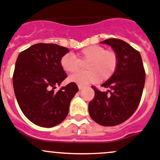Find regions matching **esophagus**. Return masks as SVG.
I'll use <instances>...</instances> for the list:
<instances>
[{
    "mask_svg": "<svg viewBox=\"0 0 160 160\" xmlns=\"http://www.w3.org/2000/svg\"><path fill=\"white\" fill-rule=\"evenodd\" d=\"M78 88H79V90L83 89V85H78Z\"/></svg>",
    "mask_w": 160,
    "mask_h": 160,
    "instance_id": "esophagus-1",
    "label": "esophagus"
}]
</instances>
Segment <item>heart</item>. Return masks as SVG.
<instances>
[{
  "label": "heart",
  "instance_id": "heart-1",
  "mask_svg": "<svg viewBox=\"0 0 160 160\" xmlns=\"http://www.w3.org/2000/svg\"><path fill=\"white\" fill-rule=\"evenodd\" d=\"M76 56L77 58L70 53L66 54L60 59V66L66 72L73 73L79 69L80 62H88L86 65L87 72H77L68 79L69 82L79 85L94 83L99 78L103 81L108 80L116 71L119 62L116 52L106 50L100 45L85 48Z\"/></svg>",
  "mask_w": 160,
  "mask_h": 160
}]
</instances>
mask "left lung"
Instances as JSON below:
<instances>
[{
	"label": "left lung",
	"instance_id": "obj_1",
	"mask_svg": "<svg viewBox=\"0 0 160 160\" xmlns=\"http://www.w3.org/2000/svg\"><path fill=\"white\" fill-rule=\"evenodd\" d=\"M116 52L119 62L116 71L109 80L102 84L107 88L101 91L95 87L94 98L89 102L91 119L98 124L112 127L129 119L140 103L145 81V72L139 52L119 39L102 41Z\"/></svg>",
	"mask_w": 160,
	"mask_h": 160
}]
</instances>
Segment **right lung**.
<instances>
[{
    "label": "right lung",
    "mask_w": 160,
    "mask_h": 160,
    "mask_svg": "<svg viewBox=\"0 0 160 160\" xmlns=\"http://www.w3.org/2000/svg\"><path fill=\"white\" fill-rule=\"evenodd\" d=\"M69 49L55 44H36L22 52L13 73V88L18 105L37 126L52 128L64 120L69 105L79 91L75 83L54 91L67 77L60 66Z\"/></svg>",
    "instance_id": "add662e5"
}]
</instances>
